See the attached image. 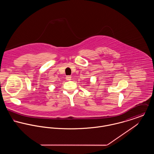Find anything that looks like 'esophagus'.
I'll return each mask as SVG.
<instances>
[{"instance_id":"esophagus-1","label":"esophagus","mask_w":154,"mask_h":154,"mask_svg":"<svg viewBox=\"0 0 154 154\" xmlns=\"http://www.w3.org/2000/svg\"><path fill=\"white\" fill-rule=\"evenodd\" d=\"M71 76H66V79L67 81H70L71 80Z\"/></svg>"}]
</instances>
